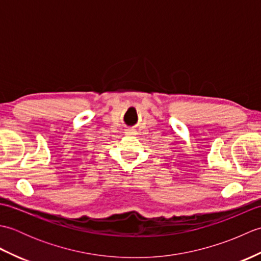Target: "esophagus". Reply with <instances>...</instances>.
<instances>
[{
	"label": "esophagus",
	"instance_id": "34e87169",
	"mask_svg": "<svg viewBox=\"0 0 261 261\" xmlns=\"http://www.w3.org/2000/svg\"><path fill=\"white\" fill-rule=\"evenodd\" d=\"M125 134L127 136H135L136 135V130H126Z\"/></svg>",
	"mask_w": 261,
	"mask_h": 261
}]
</instances>
